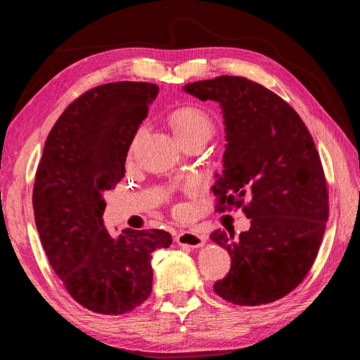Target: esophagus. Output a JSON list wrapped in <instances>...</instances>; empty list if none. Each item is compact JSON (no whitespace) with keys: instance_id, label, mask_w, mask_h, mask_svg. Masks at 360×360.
Instances as JSON below:
<instances>
[{"instance_id":"esophagus-1","label":"esophagus","mask_w":360,"mask_h":360,"mask_svg":"<svg viewBox=\"0 0 360 360\" xmlns=\"http://www.w3.org/2000/svg\"><path fill=\"white\" fill-rule=\"evenodd\" d=\"M176 240L180 246H188V248H192V249H197V248H201V246L205 245L207 237L200 231L189 230V231L179 233V236L176 237Z\"/></svg>"}]
</instances>
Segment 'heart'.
I'll list each match as a JSON object with an SVG mask.
<instances>
[{
    "instance_id": "1",
    "label": "heart",
    "mask_w": 360,
    "mask_h": 360,
    "mask_svg": "<svg viewBox=\"0 0 360 360\" xmlns=\"http://www.w3.org/2000/svg\"><path fill=\"white\" fill-rule=\"evenodd\" d=\"M174 135L181 144L193 139H209L214 132V122L210 114L200 106L186 105L168 115Z\"/></svg>"
}]
</instances>
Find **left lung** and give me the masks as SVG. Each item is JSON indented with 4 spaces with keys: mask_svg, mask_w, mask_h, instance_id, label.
<instances>
[{
    "mask_svg": "<svg viewBox=\"0 0 360 360\" xmlns=\"http://www.w3.org/2000/svg\"><path fill=\"white\" fill-rule=\"evenodd\" d=\"M183 90L221 105L225 124L222 174L213 192L217 210L243 205L250 228L216 230L231 269L214 292L242 307L275 302L307 276L329 217L319 151L299 114L278 94L242 76L191 82Z\"/></svg>",
    "mask_w": 360,
    "mask_h": 360,
    "instance_id": "obj_1",
    "label": "left lung"
}]
</instances>
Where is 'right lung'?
Returning <instances> with one entry per match:
<instances>
[{"mask_svg": "<svg viewBox=\"0 0 360 360\" xmlns=\"http://www.w3.org/2000/svg\"><path fill=\"white\" fill-rule=\"evenodd\" d=\"M159 86L111 82L72 102L53 124L32 189L40 240L70 296L97 314L118 315L147 300L151 252L172 243L163 230L103 226V192L124 177V163Z\"/></svg>", "mask_w": 360, "mask_h": 360, "instance_id": "right-lung-1", "label": "right lung"}]
</instances>
